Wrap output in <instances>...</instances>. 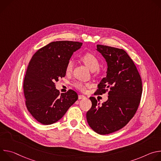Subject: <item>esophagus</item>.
<instances>
[{
  "label": "esophagus",
  "instance_id": "esophagus-1",
  "mask_svg": "<svg viewBox=\"0 0 161 161\" xmlns=\"http://www.w3.org/2000/svg\"><path fill=\"white\" fill-rule=\"evenodd\" d=\"M85 98V96H83V95H79L78 96V99H84Z\"/></svg>",
  "mask_w": 161,
  "mask_h": 161
}]
</instances>
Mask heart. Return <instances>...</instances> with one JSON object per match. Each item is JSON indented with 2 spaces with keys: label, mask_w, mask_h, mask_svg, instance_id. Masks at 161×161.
I'll list each match as a JSON object with an SVG mask.
<instances>
[{
  "label": "heart",
  "mask_w": 161,
  "mask_h": 161,
  "mask_svg": "<svg viewBox=\"0 0 161 161\" xmlns=\"http://www.w3.org/2000/svg\"><path fill=\"white\" fill-rule=\"evenodd\" d=\"M81 61L85 64V65L89 68L91 71H96L97 73H99V60L97 57L92 53L87 52L83 54L81 57ZM73 67V62L72 60H69L66 67H65V71L67 73H71ZM75 86L76 88L79 89L81 91H85L86 89V85L81 83V82H76L75 84Z\"/></svg>",
  "instance_id": "b5f03b06"
}]
</instances>
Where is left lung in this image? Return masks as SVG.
<instances>
[{"instance_id": "8db88e82", "label": "left lung", "mask_w": 161, "mask_h": 161, "mask_svg": "<svg viewBox=\"0 0 161 161\" xmlns=\"http://www.w3.org/2000/svg\"><path fill=\"white\" fill-rule=\"evenodd\" d=\"M97 50L105 58L106 77L97 85L96 94L108 92V99L101 105L90 97L92 107L86 113L89 126L99 134H108L125 126L135 114L142 94L141 76L125 51L101 44Z\"/></svg>"}]
</instances>
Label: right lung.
Returning a JSON list of instances; mask_svg holds the SVG:
<instances>
[{
	"label": "right lung",
	"mask_w": 161,
	"mask_h": 161,
	"mask_svg": "<svg viewBox=\"0 0 161 161\" xmlns=\"http://www.w3.org/2000/svg\"><path fill=\"white\" fill-rule=\"evenodd\" d=\"M81 46L75 41L52 42L38 50L29 62L24 81L25 104L41 124L55 123L77 101V93L71 89L60 96L55 82L65 76L68 61Z\"/></svg>",
	"instance_id": "1"
}]
</instances>
